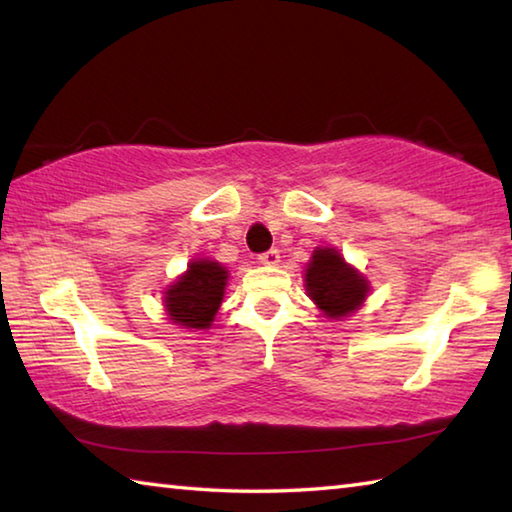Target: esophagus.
<instances>
[{
    "mask_svg": "<svg viewBox=\"0 0 512 512\" xmlns=\"http://www.w3.org/2000/svg\"><path fill=\"white\" fill-rule=\"evenodd\" d=\"M259 262H262L264 266H277V262H280V253H277L275 248L266 250V253L259 255Z\"/></svg>",
    "mask_w": 512,
    "mask_h": 512,
    "instance_id": "1",
    "label": "esophagus"
}]
</instances>
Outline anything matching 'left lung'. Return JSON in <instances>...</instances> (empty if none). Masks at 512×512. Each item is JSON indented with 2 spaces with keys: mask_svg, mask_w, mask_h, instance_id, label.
Wrapping results in <instances>:
<instances>
[{
  "mask_svg": "<svg viewBox=\"0 0 512 512\" xmlns=\"http://www.w3.org/2000/svg\"><path fill=\"white\" fill-rule=\"evenodd\" d=\"M307 296L327 318H343L366 300L370 284L336 248H316L305 271Z\"/></svg>",
  "mask_w": 512,
  "mask_h": 512,
  "instance_id": "8db88e82",
  "label": "left lung"
}]
</instances>
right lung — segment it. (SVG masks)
<instances>
[{
    "instance_id": "right-lung-1",
    "label": "right lung",
    "mask_w": 512,
    "mask_h": 512,
    "mask_svg": "<svg viewBox=\"0 0 512 512\" xmlns=\"http://www.w3.org/2000/svg\"><path fill=\"white\" fill-rule=\"evenodd\" d=\"M228 271L214 259H194L187 271L164 291L171 323L183 329H207L221 307Z\"/></svg>"
}]
</instances>
